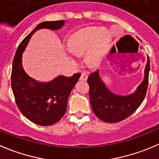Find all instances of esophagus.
<instances>
[{
  "label": "esophagus",
  "mask_w": 159,
  "mask_h": 159,
  "mask_svg": "<svg viewBox=\"0 0 159 159\" xmlns=\"http://www.w3.org/2000/svg\"><path fill=\"white\" fill-rule=\"evenodd\" d=\"M88 79V75L86 73H82L81 74V77H80V80L81 81H87Z\"/></svg>",
  "instance_id": "34e87169"
}]
</instances>
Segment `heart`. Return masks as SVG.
<instances>
[{"instance_id": "heart-1", "label": "heart", "mask_w": 159, "mask_h": 159, "mask_svg": "<svg viewBox=\"0 0 159 159\" xmlns=\"http://www.w3.org/2000/svg\"><path fill=\"white\" fill-rule=\"evenodd\" d=\"M110 35L106 29L85 27L72 34L67 43V50L75 55L85 53L84 61L92 67L101 64L110 43Z\"/></svg>"}]
</instances>
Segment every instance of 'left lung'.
<instances>
[{
	"mask_svg": "<svg viewBox=\"0 0 159 159\" xmlns=\"http://www.w3.org/2000/svg\"><path fill=\"white\" fill-rule=\"evenodd\" d=\"M150 61L148 57L144 69V78L134 93L118 95L111 92L102 81L98 70L88 78L89 98L94 113L106 123H117L131 115L141 106L145 97L148 84Z\"/></svg>",
	"mask_w": 159,
	"mask_h": 159,
	"instance_id": "8db88e82",
	"label": "left lung"
}]
</instances>
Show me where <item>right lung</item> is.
<instances>
[{
    "instance_id": "add662e5",
    "label": "right lung",
    "mask_w": 159,
    "mask_h": 159,
    "mask_svg": "<svg viewBox=\"0 0 159 159\" xmlns=\"http://www.w3.org/2000/svg\"><path fill=\"white\" fill-rule=\"evenodd\" d=\"M64 20L39 23L18 46L12 63L11 89L18 109L30 121L40 126L56 124L65 114L70 92L81 74L71 77L60 75L49 82H40L29 77L21 64L22 53L32 34L41 29L57 30Z\"/></svg>"
}]
</instances>
